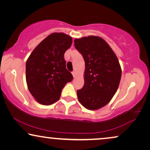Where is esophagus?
Returning <instances> with one entry per match:
<instances>
[{
    "label": "esophagus",
    "mask_w": 150,
    "mask_h": 150,
    "mask_svg": "<svg viewBox=\"0 0 150 150\" xmlns=\"http://www.w3.org/2000/svg\"><path fill=\"white\" fill-rule=\"evenodd\" d=\"M71 74H72L74 78H76V71H73L72 72H71Z\"/></svg>",
    "instance_id": "obj_1"
}]
</instances>
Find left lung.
<instances>
[{
    "mask_svg": "<svg viewBox=\"0 0 150 150\" xmlns=\"http://www.w3.org/2000/svg\"><path fill=\"white\" fill-rule=\"evenodd\" d=\"M74 46L85 63V84L77 91L78 99L87 109H99L110 101L118 89L122 76L118 59L100 37L76 39Z\"/></svg>",
    "mask_w": 150,
    "mask_h": 150,
    "instance_id": "obj_1",
    "label": "left lung"
}]
</instances>
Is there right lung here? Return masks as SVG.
I'll use <instances>...</instances> for the list:
<instances>
[{
  "mask_svg": "<svg viewBox=\"0 0 150 150\" xmlns=\"http://www.w3.org/2000/svg\"><path fill=\"white\" fill-rule=\"evenodd\" d=\"M71 43L70 36L54 33L40 43L26 61V83L30 93L39 103H54L60 98L65 84L72 81L63 57Z\"/></svg>",
  "mask_w": 150,
  "mask_h": 150,
  "instance_id": "right-lung-1",
  "label": "right lung"
}]
</instances>
